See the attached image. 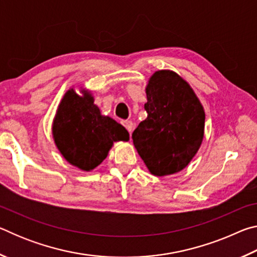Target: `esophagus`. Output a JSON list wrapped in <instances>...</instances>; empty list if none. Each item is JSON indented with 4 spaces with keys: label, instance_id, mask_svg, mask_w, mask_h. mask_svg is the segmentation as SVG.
<instances>
[{
    "label": "esophagus",
    "instance_id": "obj_1",
    "mask_svg": "<svg viewBox=\"0 0 257 257\" xmlns=\"http://www.w3.org/2000/svg\"><path fill=\"white\" fill-rule=\"evenodd\" d=\"M122 124L124 125V128L128 130L129 134H132V133H133V128H134V123H133V121H130V120L123 121V123H122Z\"/></svg>",
    "mask_w": 257,
    "mask_h": 257
}]
</instances>
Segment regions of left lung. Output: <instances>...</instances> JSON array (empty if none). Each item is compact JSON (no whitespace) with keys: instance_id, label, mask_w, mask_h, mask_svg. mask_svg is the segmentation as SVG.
Returning a JSON list of instances; mask_svg holds the SVG:
<instances>
[{"instance_id":"obj_1","label":"left lung","mask_w":257,"mask_h":257,"mask_svg":"<svg viewBox=\"0 0 257 257\" xmlns=\"http://www.w3.org/2000/svg\"><path fill=\"white\" fill-rule=\"evenodd\" d=\"M145 92L147 118L133 133L134 145L152 175H175L202 145L204 107L188 82L172 70L155 71Z\"/></svg>"}]
</instances>
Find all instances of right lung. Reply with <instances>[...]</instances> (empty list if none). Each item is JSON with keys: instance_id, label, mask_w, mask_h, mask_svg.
Wrapping results in <instances>:
<instances>
[{"instance_id": "add662e5", "label": "right lung", "mask_w": 257, "mask_h": 257, "mask_svg": "<svg viewBox=\"0 0 257 257\" xmlns=\"http://www.w3.org/2000/svg\"><path fill=\"white\" fill-rule=\"evenodd\" d=\"M52 135L67 162L89 172L101 164L114 142H128L123 125L107 115L94 103L90 90L71 87L63 95L52 123Z\"/></svg>"}]
</instances>
